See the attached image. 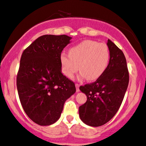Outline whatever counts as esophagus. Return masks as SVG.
I'll use <instances>...</instances> for the list:
<instances>
[{
  "label": "esophagus",
  "instance_id": "34e87169",
  "mask_svg": "<svg viewBox=\"0 0 146 146\" xmlns=\"http://www.w3.org/2000/svg\"><path fill=\"white\" fill-rule=\"evenodd\" d=\"M75 87H76L77 92H80V85L78 84H75Z\"/></svg>",
  "mask_w": 146,
  "mask_h": 146
}]
</instances>
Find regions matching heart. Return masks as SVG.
Masks as SVG:
<instances>
[{
    "label": "heart",
    "mask_w": 146,
    "mask_h": 146,
    "mask_svg": "<svg viewBox=\"0 0 146 146\" xmlns=\"http://www.w3.org/2000/svg\"><path fill=\"white\" fill-rule=\"evenodd\" d=\"M110 57L106 44L91 40L84 41L71 47L69 55L61 54L62 72L68 78H72L80 68V79L96 80L106 71Z\"/></svg>",
    "instance_id": "1"
}]
</instances>
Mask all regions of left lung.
<instances>
[{
	"label": "left lung",
	"instance_id": "1",
	"mask_svg": "<svg viewBox=\"0 0 146 146\" xmlns=\"http://www.w3.org/2000/svg\"><path fill=\"white\" fill-rule=\"evenodd\" d=\"M110 62L106 71L95 82L80 86L87 101L79 108L84 124L100 126L106 124L120 108L129 82L126 60L122 51L108 39Z\"/></svg>",
	"mask_w": 146,
	"mask_h": 146
}]
</instances>
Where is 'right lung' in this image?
Here are the masks:
<instances>
[{"mask_svg":"<svg viewBox=\"0 0 146 146\" xmlns=\"http://www.w3.org/2000/svg\"><path fill=\"white\" fill-rule=\"evenodd\" d=\"M67 35H45L23 52L17 75L20 103L31 120L49 126L60 118L65 101L76 91L62 73L61 52L71 43Z\"/></svg>","mask_w":146,"mask_h":146,"instance_id":"add662e5","label":"right lung"}]
</instances>
